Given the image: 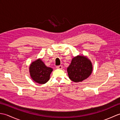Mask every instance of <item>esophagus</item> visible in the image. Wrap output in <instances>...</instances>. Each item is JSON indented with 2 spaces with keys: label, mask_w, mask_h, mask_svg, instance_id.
<instances>
[{
  "label": "esophagus",
  "mask_w": 120,
  "mask_h": 120,
  "mask_svg": "<svg viewBox=\"0 0 120 120\" xmlns=\"http://www.w3.org/2000/svg\"><path fill=\"white\" fill-rule=\"evenodd\" d=\"M62 68L63 67H62V65H58V66H57V67H56V68H58V69H62Z\"/></svg>",
  "instance_id": "esophagus-1"
}]
</instances>
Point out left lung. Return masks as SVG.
<instances>
[{
  "instance_id": "1",
  "label": "left lung",
  "mask_w": 120,
  "mask_h": 120,
  "mask_svg": "<svg viewBox=\"0 0 120 120\" xmlns=\"http://www.w3.org/2000/svg\"><path fill=\"white\" fill-rule=\"evenodd\" d=\"M93 67L91 61L84 56H77L73 58L67 68L68 77L75 82H81L91 74Z\"/></svg>"
}]
</instances>
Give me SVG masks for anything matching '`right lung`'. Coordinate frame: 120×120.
Listing matches in <instances>:
<instances>
[{
	"mask_svg": "<svg viewBox=\"0 0 120 120\" xmlns=\"http://www.w3.org/2000/svg\"><path fill=\"white\" fill-rule=\"evenodd\" d=\"M52 68L45 65L41 59L32 62L29 67V72L33 80L39 84L46 83L50 79Z\"/></svg>",
	"mask_w": 120,
	"mask_h": 120,
	"instance_id": "1",
	"label": "right lung"
}]
</instances>
